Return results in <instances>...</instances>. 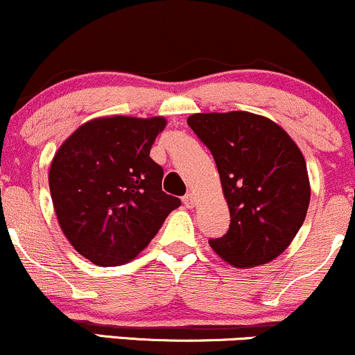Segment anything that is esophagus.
Listing matches in <instances>:
<instances>
[{
  "label": "esophagus",
  "instance_id": "esophagus-1",
  "mask_svg": "<svg viewBox=\"0 0 355 355\" xmlns=\"http://www.w3.org/2000/svg\"><path fill=\"white\" fill-rule=\"evenodd\" d=\"M182 202H184L186 208H193L194 206V194L188 193L184 198H182Z\"/></svg>",
  "mask_w": 355,
  "mask_h": 355
}]
</instances>
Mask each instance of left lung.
Segmentation results:
<instances>
[{
	"instance_id": "left-lung-1",
	"label": "left lung",
	"mask_w": 355,
	"mask_h": 355,
	"mask_svg": "<svg viewBox=\"0 0 355 355\" xmlns=\"http://www.w3.org/2000/svg\"><path fill=\"white\" fill-rule=\"evenodd\" d=\"M188 125L213 154L230 208V230L209 240L228 263L246 268L284 253L310 202L305 159L290 135L250 112L194 114Z\"/></svg>"
}]
</instances>
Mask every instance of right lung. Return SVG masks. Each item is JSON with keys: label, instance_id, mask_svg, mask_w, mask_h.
I'll return each mask as SVG.
<instances>
[{"label": "right lung", "instance_id": "add662e5", "mask_svg": "<svg viewBox=\"0 0 355 355\" xmlns=\"http://www.w3.org/2000/svg\"><path fill=\"white\" fill-rule=\"evenodd\" d=\"M162 117L115 115L78 127L50 166L60 228L92 263L132 260L149 245L181 199L162 191V167L149 153Z\"/></svg>", "mask_w": 355, "mask_h": 355}]
</instances>
